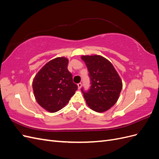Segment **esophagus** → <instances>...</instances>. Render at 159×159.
<instances>
[{
    "label": "esophagus",
    "instance_id": "34e87169",
    "mask_svg": "<svg viewBox=\"0 0 159 159\" xmlns=\"http://www.w3.org/2000/svg\"><path fill=\"white\" fill-rule=\"evenodd\" d=\"M81 85H82V84H81V83H79V84H78V89H80V88H81Z\"/></svg>",
    "mask_w": 159,
    "mask_h": 159
}]
</instances>
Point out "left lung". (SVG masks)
<instances>
[{"instance_id": "left-lung-1", "label": "left lung", "mask_w": 159, "mask_h": 159, "mask_svg": "<svg viewBox=\"0 0 159 159\" xmlns=\"http://www.w3.org/2000/svg\"><path fill=\"white\" fill-rule=\"evenodd\" d=\"M89 71L91 88L81 91L86 103L96 112L102 113L109 109L117 102L122 89V80L112 64L99 55L82 56Z\"/></svg>"}]
</instances>
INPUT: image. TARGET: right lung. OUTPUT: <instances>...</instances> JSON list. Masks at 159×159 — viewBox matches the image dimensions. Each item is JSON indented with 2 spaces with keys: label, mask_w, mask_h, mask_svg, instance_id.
<instances>
[{
  "label": "right lung",
  "mask_w": 159,
  "mask_h": 159,
  "mask_svg": "<svg viewBox=\"0 0 159 159\" xmlns=\"http://www.w3.org/2000/svg\"><path fill=\"white\" fill-rule=\"evenodd\" d=\"M68 59L58 57L48 62L33 80L35 99L40 106L51 113L63 108L78 89L68 70Z\"/></svg>",
  "instance_id": "add662e5"
}]
</instances>
